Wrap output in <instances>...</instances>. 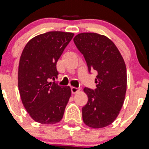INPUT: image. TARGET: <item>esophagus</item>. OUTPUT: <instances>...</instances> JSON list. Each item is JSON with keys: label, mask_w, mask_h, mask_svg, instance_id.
Listing matches in <instances>:
<instances>
[{"label": "esophagus", "mask_w": 149, "mask_h": 149, "mask_svg": "<svg viewBox=\"0 0 149 149\" xmlns=\"http://www.w3.org/2000/svg\"><path fill=\"white\" fill-rule=\"evenodd\" d=\"M71 91H72V94H76V93L79 92V88H77V87H71Z\"/></svg>", "instance_id": "34e87169"}]
</instances>
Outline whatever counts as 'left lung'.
<instances>
[{"label": "left lung", "instance_id": "left-lung-1", "mask_svg": "<svg viewBox=\"0 0 149 149\" xmlns=\"http://www.w3.org/2000/svg\"><path fill=\"white\" fill-rule=\"evenodd\" d=\"M84 55L88 71L95 70V90L84 89L88 102L82 109L83 120L92 128L107 127L120 113L127 91V69L115 44L104 35L82 33L73 39Z\"/></svg>", "mask_w": 149, "mask_h": 149}]
</instances>
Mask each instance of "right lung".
<instances>
[{
	"mask_svg": "<svg viewBox=\"0 0 149 149\" xmlns=\"http://www.w3.org/2000/svg\"><path fill=\"white\" fill-rule=\"evenodd\" d=\"M73 36L72 33L47 32L30 40L22 51L18 72L19 94L36 122L54 124L63 117L71 89L52 79L58 77L57 62Z\"/></svg>",
	"mask_w": 149,
	"mask_h": 149,
	"instance_id": "1",
	"label": "right lung"
}]
</instances>
